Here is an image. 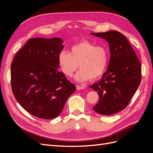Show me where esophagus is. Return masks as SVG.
Here are the masks:
<instances>
[{
  "mask_svg": "<svg viewBox=\"0 0 153 153\" xmlns=\"http://www.w3.org/2000/svg\"><path fill=\"white\" fill-rule=\"evenodd\" d=\"M76 89L77 90H82V89H85V87H83V86H81V85H76Z\"/></svg>",
  "mask_w": 153,
  "mask_h": 153,
  "instance_id": "1",
  "label": "esophagus"
}]
</instances>
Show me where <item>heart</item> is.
<instances>
[{"label": "heart", "instance_id": "heart-1", "mask_svg": "<svg viewBox=\"0 0 153 153\" xmlns=\"http://www.w3.org/2000/svg\"><path fill=\"white\" fill-rule=\"evenodd\" d=\"M108 50L103 45L96 46L88 41H82L73 45L69 53L62 50L58 55V63L62 72L71 77L78 66L80 70L75 78L85 82L96 80L105 72L108 61Z\"/></svg>", "mask_w": 153, "mask_h": 153}]
</instances>
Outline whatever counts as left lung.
<instances>
[{"label":"left lung","mask_w":153,"mask_h":153,"mask_svg":"<svg viewBox=\"0 0 153 153\" xmlns=\"http://www.w3.org/2000/svg\"><path fill=\"white\" fill-rule=\"evenodd\" d=\"M108 43L110 57L107 70L91 88L98 92V102L92 108L101 115H110L126 107L141 82V64L126 36L109 30L91 33Z\"/></svg>","instance_id":"left-lung-1"}]
</instances>
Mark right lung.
Instances as JSON below:
<instances>
[{
    "mask_svg": "<svg viewBox=\"0 0 153 153\" xmlns=\"http://www.w3.org/2000/svg\"><path fill=\"white\" fill-rule=\"evenodd\" d=\"M61 38H31L13 59L11 87L16 101L35 117L52 119L61 114L76 87L60 72Z\"/></svg>",
    "mask_w": 153,
    "mask_h": 153,
    "instance_id": "add662e5",
    "label": "right lung"
}]
</instances>
